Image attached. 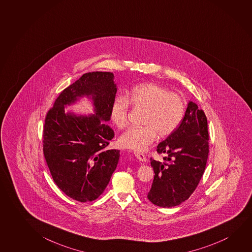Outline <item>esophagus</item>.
Returning <instances> with one entry per match:
<instances>
[{
	"mask_svg": "<svg viewBox=\"0 0 252 252\" xmlns=\"http://www.w3.org/2000/svg\"><path fill=\"white\" fill-rule=\"evenodd\" d=\"M133 154L135 155L136 158L139 159L140 161H142V162H143V161H146V156H145V155L142 154V153H140V152H134Z\"/></svg>",
	"mask_w": 252,
	"mask_h": 252,
	"instance_id": "34e87169",
	"label": "esophagus"
}]
</instances>
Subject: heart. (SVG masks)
<instances>
[{
  "label": "heart",
  "mask_w": 252,
  "mask_h": 252,
  "mask_svg": "<svg viewBox=\"0 0 252 252\" xmlns=\"http://www.w3.org/2000/svg\"><path fill=\"white\" fill-rule=\"evenodd\" d=\"M129 104L145 111L141 124L144 126L130 128L119 139L123 148L133 151H142L153 143L156 134L166 138L174 132L182 121L185 104L176 93L153 83L136 85L126 97H117L110 107L112 123L120 129L127 126Z\"/></svg>",
  "instance_id": "obj_1"
}]
</instances>
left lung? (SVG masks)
Returning <instances> with one entry per match:
<instances>
[{
  "label": "left lung",
  "instance_id": "8db88e82",
  "mask_svg": "<svg viewBox=\"0 0 252 252\" xmlns=\"http://www.w3.org/2000/svg\"><path fill=\"white\" fill-rule=\"evenodd\" d=\"M209 132L205 113L189 101L181 124L157 146L162 161L152 159L155 178L148 200L172 208L193 194L205 170L209 156Z\"/></svg>",
  "mask_w": 252,
  "mask_h": 252
}]
</instances>
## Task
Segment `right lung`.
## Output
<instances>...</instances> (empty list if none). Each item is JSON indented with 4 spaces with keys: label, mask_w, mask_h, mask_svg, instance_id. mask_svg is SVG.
I'll return each instance as SVG.
<instances>
[{
    "label": "right lung",
    "mask_w": 252,
    "mask_h": 252,
    "mask_svg": "<svg viewBox=\"0 0 252 252\" xmlns=\"http://www.w3.org/2000/svg\"><path fill=\"white\" fill-rule=\"evenodd\" d=\"M116 93L112 72H88L63 90L47 113L43 155L57 186L76 201L98 198L119 163L120 150L105 149L114 137L105 123ZM85 96L92 102L94 115L65 112Z\"/></svg>",
    "instance_id": "1"
}]
</instances>
